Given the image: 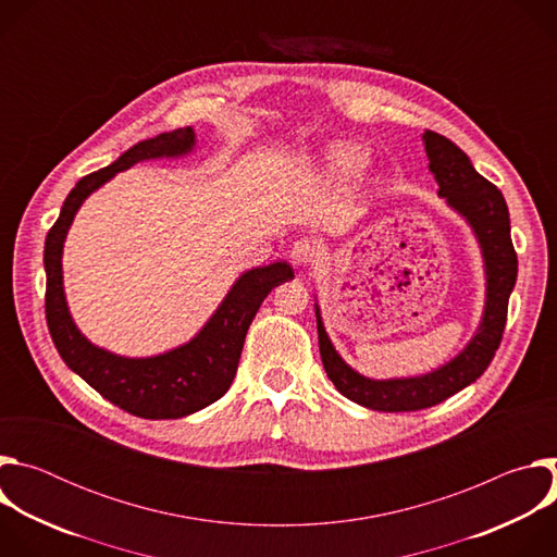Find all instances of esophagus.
<instances>
[{
	"instance_id": "34e87169",
	"label": "esophagus",
	"mask_w": 557,
	"mask_h": 557,
	"mask_svg": "<svg viewBox=\"0 0 557 557\" xmlns=\"http://www.w3.org/2000/svg\"><path fill=\"white\" fill-rule=\"evenodd\" d=\"M317 256H320V247H317V243L310 240V237H301V240H297L290 249V260L297 267H310L317 260Z\"/></svg>"
}]
</instances>
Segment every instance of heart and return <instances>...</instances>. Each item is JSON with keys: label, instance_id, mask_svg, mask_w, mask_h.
Returning a JSON list of instances; mask_svg holds the SVG:
<instances>
[{"label": "heart", "instance_id": "b5f03b06", "mask_svg": "<svg viewBox=\"0 0 557 557\" xmlns=\"http://www.w3.org/2000/svg\"><path fill=\"white\" fill-rule=\"evenodd\" d=\"M370 165V156L357 147L337 143L320 156V178L335 187H352L363 181Z\"/></svg>", "mask_w": 557, "mask_h": 557}]
</instances>
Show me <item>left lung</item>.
<instances>
[{
	"label": "left lung",
	"instance_id": "left-lung-1",
	"mask_svg": "<svg viewBox=\"0 0 557 557\" xmlns=\"http://www.w3.org/2000/svg\"><path fill=\"white\" fill-rule=\"evenodd\" d=\"M430 172L443 202L465 220L481 249L485 273V306L481 322L469 342L443 366L417 376L370 379L357 372L331 342L322 308L314 295L317 335L329 379L346 399L379 412H414L432 408L479 379L492 363L507 322V304L518 277V258L511 245L507 202L487 178L471 165L469 156L449 138L425 132L423 136Z\"/></svg>",
	"mask_w": 557,
	"mask_h": 557
}]
</instances>
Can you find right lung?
<instances>
[{"instance_id": "1", "label": "right lung", "mask_w": 557, "mask_h": 557, "mask_svg": "<svg viewBox=\"0 0 557 557\" xmlns=\"http://www.w3.org/2000/svg\"><path fill=\"white\" fill-rule=\"evenodd\" d=\"M194 127L145 138L116 161L78 181L67 194L44 247L46 320L65 366L108 401L140 419H183L231 387L247 331L264 297L295 277L290 264L273 262L245 271L226 290L205 326L185 344L151 357H125L92 344L72 320L63 288V245L76 211L116 174L145 161L183 158L196 149Z\"/></svg>"}]
</instances>
